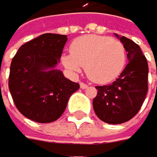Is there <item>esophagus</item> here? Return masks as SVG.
Listing matches in <instances>:
<instances>
[{
    "label": "esophagus",
    "instance_id": "esophagus-1",
    "mask_svg": "<svg viewBox=\"0 0 157 157\" xmlns=\"http://www.w3.org/2000/svg\"><path fill=\"white\" fill-rule=\"evenodd\" d=\"M80 88H81V89H87L88 85L85 84V83H80Z\"/></svg>",
    "mask_w": 157,
    "mask_h": 157
}]
</instances>
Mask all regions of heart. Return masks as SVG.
Masks as SVG:
<instances>
[{"instance_id":"heart-1","label":"heart","mask_w":157,"mask_h":157,"mask_svg":"<svg viewBox=\"0 0 157 157\" xmlns=\"http://www.w3.org/2000/svg\"><path fill=\"white\" fill-rule=\"evenodd\" d=\"M62 63L73 73L85 67L87 76L96 83L110 82L120 75L126 63V50L118 40L107 36L85 35L73 41Z\"/></svg>"}]
</instances>
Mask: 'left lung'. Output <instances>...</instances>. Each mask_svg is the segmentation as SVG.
<instances>
[{"label": "left lung", "mask_w": 157, "mask_h": 157, "mask_svg": "<svg viewBox=\"0 0 157 157\" xmlns=\"http://www.w3.org/2000/svg\"><path fill=\"white\" fill-rule=\"evenodd\" d=\"M115 36L124 46L129 62L113 83L96 87L98 94L93 100L97 116L108 124H121L132 119L147 93L148 65L140 46L124 36Z\"/></svg>", "instance_id": "left-lung-1"}]
</instances>
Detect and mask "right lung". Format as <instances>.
I'll use <instances>...</instances> for the list:
<instances>
[{"label": "right lung", "instance_id": "add662e5", "mask_svg": "<svg viewBox=\"0 0 157 157\" xmlns=\"http://www.w3.org/2000/svg\"><path fill=\"white\" fill-rule=\"evenodd\" d=\"M66 35L46 33L22 45L10 64L9 88L17 109L39 123L54 122L64 112L79 84L56 69Z\"/></svg>", "mask_w": 157, "mask_h": 157}]
</instances>
